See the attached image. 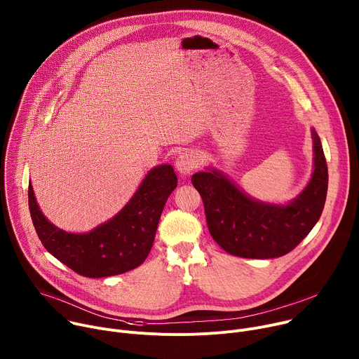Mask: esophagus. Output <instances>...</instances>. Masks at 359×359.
<instances>
[{
  "label": "esophagus",
  "mask_w": 359,
  "mask_h": 359,
  "mask_svg": "<svg viewBox=\"0 0 359 359\" xmlns=\"http://www.w3.org/2000/svg\"><path fill=\"white\" fill-rule=\"evenodd\" d=\"M176 169L180 175L187 176L197 168V161L190 150H182L176 159Z\"/></svg>",
  "instance_id": "esophagus-1"
}]
</instances>
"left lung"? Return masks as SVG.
<instances>
[{"label": "left lung", "instance_id": "obj_1", "mask_svg": "<svg viewBox=\"0 0 359 359\" xmlns=\"http://www.w3.org/2000/svg\"><path fill=\"white\" fill-rule=\"evenodd\" d=\"M314 170L304 190L285 204L267 203L243 191L223 172L206 168L191 176L208 227L229 254L243 259H276L294 250L321 217L328 189L323 144L311 129Z\"/></svg>", "mask_w": 359, "mask_h": 359}]
</instances>
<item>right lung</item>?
<instances>
[{
    "label": "right lung",
    "mask_w": 359,
    "mask_h": 359,
    "mask_svg": "<svg viewBox=\"0 0 359 359\" xmlns=\"http://www.w3.org/2000/svg\"><path fill=\"white\" fill-rule=\"evenodd\" d=\"M176 186L177 176L170 165L155 166L121 212L88 233H68L50 223L38 206L31 183L29 213L41 243L55 259L83 277H111L146 260L166 200Z\"/></svg>",
    "instance_id": "obj_1"
}]
</instances>
